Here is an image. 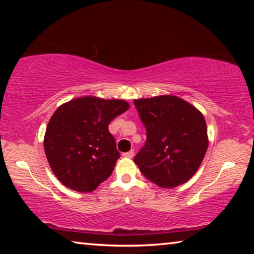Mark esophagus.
<instances>
[{
    "label": "esophagus",
    "mask_w": 254,
    "mask_h": 254,
    "mask_svg": "<svg viewBox=\"0 0 254 254\" xmlns=\"http://www.w3.org/2000/svg\"><path fill=\"white\" fill-rule=\"evenodd\" d=\"M133 156H134V150H130L128 152L123 153V157H126V158H132Z\"/></svg>",
    "instance_id": "1"
}]
</instances>
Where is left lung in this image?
Returning <instances> with one entry per match:
<instances>
[{
	"label": "left lung",
	"instance_id": "1",
	"mask_svg": "<svg viewBox=\"0 0 254 254\" xmlns=\"http://www.w3.org/2000/svg\"><path fill=\"white\" fill-rule=\"evenodd\" d=\"M134 105L147 130L144 147L134 157L141 173L163 188L188 182L208 147L203 114L173 95L134 100Z\"/></svg>",
	"mask_w": 254,
	"mask_h": 254
}]
</instances>
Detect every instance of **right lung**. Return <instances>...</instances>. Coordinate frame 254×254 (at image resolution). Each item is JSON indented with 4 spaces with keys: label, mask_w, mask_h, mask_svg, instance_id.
Segmentation results:
<instances>
[{
    "label": "right lung",
    "mask_w": 254,
    "mask_h": 254,
    "mask_svg": "<svg viewBox=\"0 0 254 254\" xmlns=\"http://www.w3.org/2000/svg\"><path fill=\"white\" fill-rule=\"evenodd\" d=\"M128 107L123 100L84 96L56 110L44 147L59 182L72 190L89 192L110 177L120 152L109 124Z\"/></svg>",
    "instance_id": "1"
}]
</instances>
